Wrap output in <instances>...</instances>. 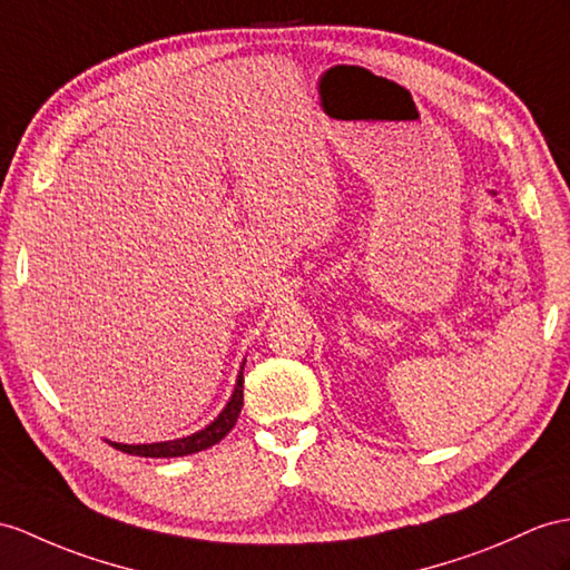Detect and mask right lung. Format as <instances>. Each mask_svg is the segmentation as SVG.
<instances>
[{
    "mask_svg": "<svg viewBox=\"0 0 570 570\" xmlns=\"http://www.w3.org/2000/svg\"><path fill=\"white\" fill-rule=\"evenodd\" d=\"M242 406H244V367L239 372L237 386H234L227 406L222 409V413L210 425H205L203 430H198V433H193L188 438L169 440V442H151V445H122V442H108V445L120 450V452L135 454V456H186V454L217 445V442L234 428V423H237Z\"/></svg>",
    "mask_w": 570,
    "mask_h": 570,
    "instance_id": "obj_1",
    "label": "right lung"
}]
</instances>
